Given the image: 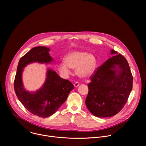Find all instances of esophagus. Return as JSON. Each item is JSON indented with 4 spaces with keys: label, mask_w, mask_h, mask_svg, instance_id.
<instances>
[{
    "label": "esophagus",
    "mask_w": 146,
    "mask_h": 146,
    "mask_svg": "<svg viewBox=\"0 0 146 146\" xmlns=\"http://www.w3.org/2000/svg\"><path fill=\"white\" fill-rule=\"evenodd\" d=\"M80 85V83L78 82H76L74 84V86L75 87H77L78 86Z\"/></svg>",
    "instance_id": "34e87169"
}]
</instances>
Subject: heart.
Returning a JSON list of instances; mask_svg holds the SVG:
<instances>
[{"label":"heart","instance_id":"heart-1","mask_svg":"<svg viewBox=\"0 0 146 146\" xmlns=\"http://www.w3.org/2000/svg\"><path fill=\"white\" fill-rule=\"evenodd\" d=\"M65 61L58 65L59 72L64 76L71 73V69H76L77 74L82 78L91 75L96 67V60L94 55L84 51H74L69 53Z\"/></svg>","mask_w":146,"mask_h":146}]
</instances>
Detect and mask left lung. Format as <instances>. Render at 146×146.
<instances>
[{
    "label": "left lung",
    "mask_w": 146,
    "mask_h": 146,
    "mask_svg": "<svg viewBox=\"0 0 146 146\" xmlns=\"http://www.w3.org/2000/svg\"><path fill=\"white\" fill-rule=\"evenodd\" d=\"M115 54L94 71L91 76L86 105L98 117H109L118 113L125 105L132 89L133 76L127 59Z\"/></svg>",
    "instance_id": "left-lung-1"
}]
</instances>
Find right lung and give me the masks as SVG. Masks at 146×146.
I'll return each mask as SVG.
<instances>
[{
	"mask_svg": "<svg viewBox=\"0 0 146 146\" xmlns=\"http://www.w3.org/2000/svg\"><path fill=\"white\" fill-rule=\"evenodd\" d=\"M49 51L50 50L46 47H35L21 58L14 82L15 92L24 106L32 114L43 118L54 114L74 88L70 81L48 69L44 84L38 91L33 93L25 90L21 77L23 68L34 62L49 63L52 60Z\"/></svg>",
	"mask_w": 146,
	"mask_h": 146,
	"instance_id": "right-lung-1",
	"label": "right lung"
}]
</instances>
